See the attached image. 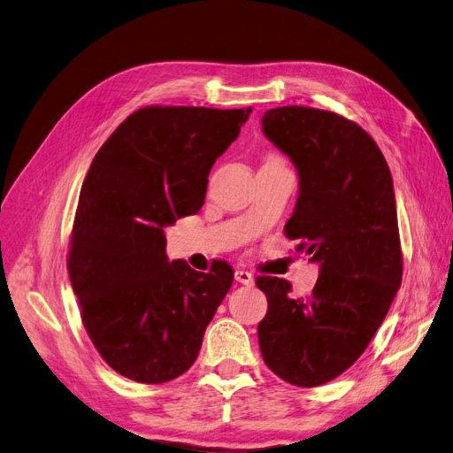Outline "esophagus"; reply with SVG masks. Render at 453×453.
I'll return each mask as SVG.
<instances>
[{
  "instance_id": "1",
  "label": "esophagus",
  "mask_w": 453,
  "mask_h": 453,
  "mask_svg": "<svg viewBox=\"0 0 453 453\" xmlns=\"http://www.w3.org/2000/svg\"><path fill=\"white\" fill-rule=\"evenodd\" d=\"M234 278H236V281L242 283V285H253V281H255L253 276H251V272H248V270H236Z\"/></svg>"
}]
</instances>
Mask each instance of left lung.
I'll list each match as a JSON object with an SVG mask.
<instances>
[{
    "instance_id": "8db88e82",
    "label": "left lung",
    "mask_w": 453,
    "mask_h": 453,
    "mask_svg": "<svg viewBox=\"0 0 453 453\" xmlns=\"http://www.w3.org/2000/svg\"><path fill=\"white\" fill-rule=\"evenodd\" d=\"M263 132L296 166L300 195L285 234L319 263V278L306 296L287 280L257 278L268 298L258 346L273 374L318 388L361 357L401 287L393 180L376 142L338 113L276 107Z\"/></svg>"
}]
</instances>
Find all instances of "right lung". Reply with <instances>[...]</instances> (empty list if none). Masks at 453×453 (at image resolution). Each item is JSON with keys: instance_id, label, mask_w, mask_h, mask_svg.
Returning a JSON list of instances; mask_svg holds the SVG:
<instances>
[{"instance_id": "obj_1", "label": "right lung", "mask_w": 453, "mask_h": 453, "mask_svg": "<svg viewBox=\"0 0 453 453\" xmlns=\"http://www.w3.org/2000/svg\"><path fill=\"white\" fill-rule=\"evenodd\" d=\"M248 109L149 105L96 153L83 181L67 272L94 348L115 372L170 381L198 357L234 270L168 260L164 226L200 211L208 175Z\"/></svg>"}]
</instances>
